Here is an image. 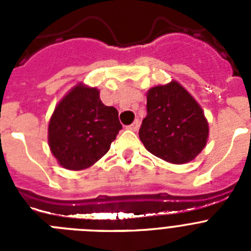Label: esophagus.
<instances>
[{
    "label": "esophagus",
    "mask_w": 251,
    "mask_h": 251,
    "mask_svg": "<svg viewBox=\"0 0 251 251\" xmlns=\"http://www.w3.org/2000/svg\"><path fill=\"white\" fill-rule=\"evenodd\" d=\"M138 128H139V122H138V119H137V121H134L132 124H129V126H128L127 129L136 132V130H138Z\"/></svg>",
    "instance_id": "34e87169"
}]
</instances>
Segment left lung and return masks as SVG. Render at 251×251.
<instances>
[{
	"label": "left lung",
	"instance_id": "left-lung-1",
	"mask_svg": "<svg viewBox=\"0 0 251 251\" xmlns=\"http://www.w3.org/2000/svg\"><path fill=\"white\" fill-rule=\"evenodd\" d=\"M139 138L156 157L183 165L205 148L208 123L196 99L178 81L172 80L147 92V115Z\"/></svg>",
	"mask_w": 251,
	"mask_h": 251
}]
</instances>
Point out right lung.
I'll list each match as a JSON object with an SVG mask.
<instances>
[{
  "instance_id": "right-lung-1",
  "label": "right lung",
  "mask_w": 251,
  "mask_h": 251,
  "mask_svg": "<svg viewBox=\"0 0 251 251\" xmlns=\"http://www.w3.org/2000/svg\"><path fill=\"white\" fill-rule=\"evenodd\" d=\"M121 129L118 110L101 103L97 88L79 83L55 106L49 147L61 167L85 170L109 151Z\"/></svg>"
}]
</instances>
